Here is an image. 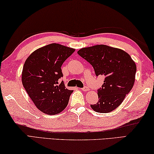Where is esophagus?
I'll return each instance as SVG.
<instances>
[{
	"label": "esophagus",
	"mask_w": 154,
	"mask_h": 154,
	"mask_svg": "<svg viewBox=\"0 0 154 154\" xmlns=\"http://www.w3.org/2000/svg\"><path fill=\"white\" fill-rule=\"evenodd\" d=\"M81 89H82V91H87L89 90V88H88V87H87V86H85V87L82 88Z\"/></svg>",
	"instance_id": "esophagus-1"
}]
</instances>
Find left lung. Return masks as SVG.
Wrapping results in <instances>:
<instances>
[{
    "instance_id": "obj_1",
    "label": "left lung",
    "mask_w": 154,
    "mask_h": 154,
    "mask_svg": "<svg viewBox=\"0 0 154 154\" xmlns=\"http://www.w3.org/2000/svg\"><path fill=\"white\" fill-rule=\"evenodd\" d=\"M78 54L93 66L97 76L105 77L97 90L99 101L91 105V108L99 113L117 108L134 83L137 66L131 56L125 51L104 45L82 48Z\"/></svg>"
}]
</instances>
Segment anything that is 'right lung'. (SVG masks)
I'll return each instance as SVG.
<instances>
[{"label":"right lung","instance_id":"obj_1","mask_svg":"<svg viewBox=\"0 0 154 154\" xmlns=\"http://www.w3.org/2000/svg\"><path fill=\"white\" fill-rule=\"evenodd\" d=\"M74 48L53 43L38 48L26 60L22 84L35 106L48 115L59 114L66 108L73 92L65 87L61 67L74 52Z\"/></svg>","mask_w":154,"mask_h":154}]
</instances>
